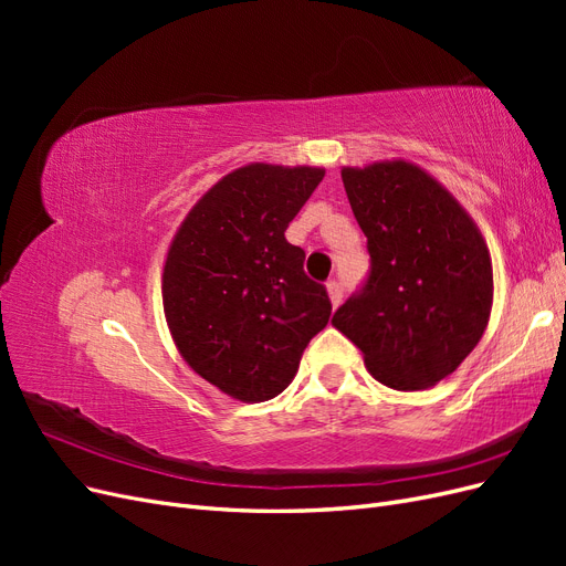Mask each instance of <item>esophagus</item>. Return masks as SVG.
I'll return each instance as SVG.
<instances>
[{
	"label": "esophagus",
	"mask_w": 566,
	"mask_h": 566,
	"mask_svg": "<svg viewBox=\"0 0 566 566\" xmlns=\"http://www.w3.org/2000/svg\"><path fill=\"white\" fill-rule=\"evenodd\" d=\"M328 295H331V302L333 306H337L342 302V297H345V287H342L339 281H328Z\"/></svg>",
	"instance_id": "obj_1"
}]
</instances>
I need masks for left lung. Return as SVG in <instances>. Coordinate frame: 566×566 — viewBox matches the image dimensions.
I'll use <instances>...</instances> for the list:
<instances>
[{
	"label": "left lung",
	"instance_id": "obj_1",
	"mask_svg": "<svg viewBox=\"0 0 566 566\" xmlns=\"http://www.w3.org/2000/svg\"><path fill=\"white\" fill-rule=\"evenodd\" d=\"M370 269L333 325L364 352L375 380L424 389L453 373L491 314L489 250L468 212L410 163L345 167Z\"/></svg>",
	"mask_w": 566,
	"mask_h": 566
}]
</instances>
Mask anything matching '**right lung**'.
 I'll list each match as a JSON object with an SVG mask.
<instances>
[{"label": "right lung", "mask_w": 566, "mask_h": 566, "mask_svg": "<svg viewBox=\"0 0 566 566\" xmlns=\"http://www.w3.org/2000/svg\"><path fill=\"white\" fill-rule=\"evenodd\" d=\"M323 175L318 167L235 169L198 200L169 245V331L186 364L233 399L281 394L328 325V290L304 273V250L285 241Z\"/></svg>", "instance_id": "add662e5"}]
</instances>
